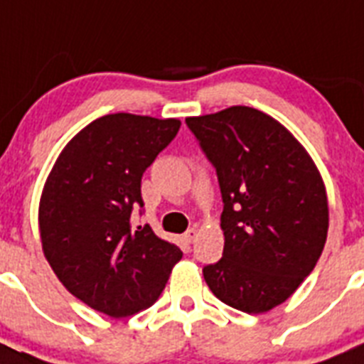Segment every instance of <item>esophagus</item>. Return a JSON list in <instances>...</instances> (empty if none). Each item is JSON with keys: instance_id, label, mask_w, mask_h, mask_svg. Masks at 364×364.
<instances>
[{"instance_id": "esophagus-1", "label": "esophagus", "mask_w": 364, "mask_h": 364, "mask_svg": "<svg viewBox=\"0 0 364 364\" xmlns=\"http://www.w3.org/2000/svg\"><path fill=\"white\" fill-rule=\"evenodd\" d=\"M197 235H198V230H197V228H189V230L186 231V233H184V239H186V242H189V244H191L193 240L197 239Z\"/></svg>"}]
</instances>
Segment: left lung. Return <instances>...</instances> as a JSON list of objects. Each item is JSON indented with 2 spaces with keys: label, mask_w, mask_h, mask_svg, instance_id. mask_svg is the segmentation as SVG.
Listing matches in <instances>:
<instances>
[{
  "label": "left lung",
  "mask_w": 364,
  "mask_h": 364,
  "mask_svg": "<svg viewBox=\"0 0 364 364\" xmlns=\"http://www.w3.org/2000/svg\"><path fill=\"white\" fill-rule=\"evenodd\" d=\"M217 169L224 253L205 284L235 310L264 314L295 294L328 233L326 186L304 146L259 109L186 118Z\"/></svg>",
  "instance_id": "obj_1"
}]
</instances>
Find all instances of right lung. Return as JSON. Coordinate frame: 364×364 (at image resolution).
Returning <instances> with one entry per match:
<instances>
[{
	"label": "right lung",
	"instance_id": "add662e5",
	"mask_svg": "<svg viewBox=\"0 0 364 364\" xmlns=\"http://www.w3.org/2000/svg\"><path fill=\"white\" fill-rule=\"evenodd\" d=\"M178 129V118L105 114L70 138L45 180V259L67 291L114 319L154 304L182 259L149 224L131 226L144 171Z\"/></svg>",
	"mask_w": 364,
	"mask_h": 364
}]
</instances>
